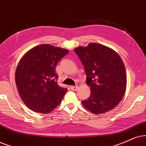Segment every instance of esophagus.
Returning <instances> with one entry per match:
<instances>
[{"instance_id":"obj_1","label":"esophagus","mask_w":146,"mask_h":146,"mask_svg":"<svg viewBox=\"0 0 146 146\" xmlns=\"http://www.w3.org/2000/svg\"><path fill=\"white\" fill-rule=\"evenodd\" d=\"M77 88H78V87L77 86H71V89L72 90H73V91H76Z\"/></svg>"}]
</instances>
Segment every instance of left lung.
Segmentation results:
<instances>
[{
    "instance_id": "obj_1",
    "label": "left lung",
    "mask_w": 146,
    "mask_h": 146,
    "mask_svg": "<svg viewBox=\"0 0 146 146\" xmlns=\"http://www.w3.org/2000/svg\"><path fill=\"white\" fill-rule=\"evenodd\" d=\"M74 51L84 65L86 84L91 90L82 104L96 114L113 109L124 96L127 86L126 70L121 57L114 50L96 43Z\"/></svg>"
}]
</instances>
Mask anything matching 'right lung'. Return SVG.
<instances>
[{
    "mask_svg": "<svg viewBox=\"0 0 146 146\" xmlns=\"http://www.w3.org/2000/svg\"><path fill=\"white\" fill-rule=\"evenodd\" d=\"M69 50L50 44L38 46L27 52L19 60L15 83L25 104L33 111L47 114L61 102L67 88L57 84L56 67Z\"/></svg>",
    "mask_w": 146,
    "mask_h": 146,
    "instance_id": "1",
    "label": "right lung"
}]
</instances>
